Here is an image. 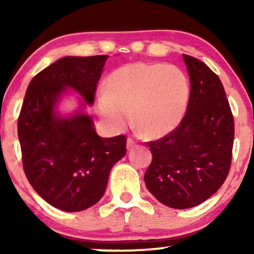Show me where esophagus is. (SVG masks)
<instances>
[{"label": "esophagus", "mask_w": 254, "mask_h": 254, "mask_svg": "<svg viewBox=\"0 0 254 254\" xmlns=\"http://www.w3.org/2000/svg\"><path fill=\"white\" fill-rule=\"evenodd\" d=\"M135 144H136V142L133 141L132 138H130V137H129V138H127V149L132 148Z\"/></svg>", "instance_id": "34e87169"}]
</instances>
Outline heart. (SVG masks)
<instances>
[{
	"mask_svg": "<svg viewBox=\"0 0 254 254\" xmlns=\"http://www.w3.org/2000/svg\"><path fill=\"white\" fill-rule=\"evenodd\" d=\"M190 82L176 65L130 63L111 72L105 93L98 95L95 109L112 131H122L131 121L145 137L170 133L186 112Z\"/></svg>",
	"mask_w": 254,
	"mask_h": 254,
	"instance_id": "b5f03b06",
	"label": "heart"
}]
</instances>
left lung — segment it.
I'll list each match as a JSON object with an SVG mask.
<instances>
[{
    "label": "left lung",
    "instance_id": "1",
    "mask_svg": "<svg viewBox=\"0 0 254 254\" xmlns=\"http://www.w3.org/2000/svg\"><path fill=\"white\" fill-rule=\"evenodd\" d=\"M190 75L186 115L168 135L148 142L153 159L144 183L159 202L174 209L203 203L230 170L234 118L223 84L197 58L183 55Z\"/></svg>",
    "mask_w": 254,
    "mask_h": 254
}]
</instances>
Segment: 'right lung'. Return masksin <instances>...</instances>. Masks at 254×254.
<instances>
[{"label":"right lung","instance_id":"obj_1","mask_svg":"<svg viewBox=\"0 0 254 254\" xmlns=\"http://www.w3.org/2000/svg\"><path fill=\"white\" fill-rule=\"evenodd\" d=\"M106 55L66 56L32 78L17 119L26 178L43 199L63 211H81L104 196L111 168L127 153V137L103 138L89 116H57L66 88L94 103ZM84 106V104H83Z\"/></svg>","mask_w":254,"mask_h":254}]
</instances>
